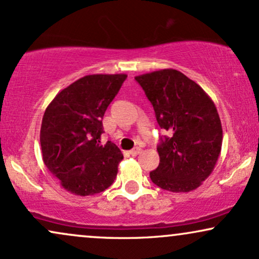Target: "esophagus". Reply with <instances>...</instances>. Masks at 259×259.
<instances>
[{
	"label": "esophagus",
	"mask_w": 259,
	"mask_h": 259,
	"mask_svg": "<svg viewBox=\"0 0 259 259\" xmlns=\"http://www.w3.org/2000/svg\"><path fill=\"white\" fill-rule=\"evenodd\" d=\"M141 152V148H139V147H136V148H134V150H132L130 151V154H132V156H138V154Z\"/></svg>",
	"instance_id": "34e87169"
}]
</instances>
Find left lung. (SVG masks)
Segmentation results:
<instances>
[{
    "label": "left lung",
    "instance_id": "1",
    "mask_svg": "<svg viewBox=\"0 0 259 259\" xmlns=\"http://www.w3.org/2000/svg\"><path fill=\"white\" fill-rule=\"evenodd\" d=\"M152 103L160 129L158 167L153 184L171 192H190L212 174L222 151L223 129L212 99L194 80L177 69L135 76Z\"/></svg>",
    "mask_w": 259,
    "mask_h": 259
}]
</instances>
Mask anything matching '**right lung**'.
I'll return each instance as SVG.
<instances>
[{
	"mask_svg": "<svg viewBox=\"0 0 259 259\" xmlns=\"http://www.w3.org/2000/svg\"><path fill=\"white\" fill-rule=\"evenodd\" d=\"M126 74H92L63 89L47 106L40 130L45 165L68 192L90 196L114 181L120 150L101 145L102 119Z\"/></svg>",
	"mask_w": 259,
	"mask_h": 259,
	"instance_id": "right-lung-1",
	"label": "right lung"
}]
</instances>
